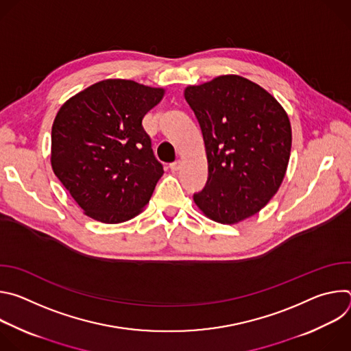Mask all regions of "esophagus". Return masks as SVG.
Instances as JSON below:
<instances>
[{"mask_svg": "<svg viewBox=\"0 0 351 351\" xmlns=\"http://www.w3.org/2000/svg\"><path fill=\"white\" fill-rule=\"evenodd\" d=\"M180 167H182V161H180V160H178V161L169 164V168H171L172 172H178V171L180 169Z\"/></svg>", "mask_w": 351, "mask_h": 351, "instance_id": "34e87169", "label": "esophagus"}]
</instances>
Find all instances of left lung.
I'll use <instances>...</instances> for the list:
<instances>
[{
    "instance_id": "left-lung-1",
    "label": "left lung",
    "mask_w": 351,
    "mask_h": 351,
    "mask_svg": "<svg viewBox=\"0 0 351 351\" xmlns=\"http://www.w3.org/2000/svg\"><path fill=\"white\" fill-rule=\"evenodd\" d=\"M184 98L202 128L208 161L195 206L223 225L256 215L286 175L291 149L286 111L265 88L239 75L187 86Z\"/></svg>"
}]
</instances>
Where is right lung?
Returning a JSON list of instances; mask_svg holds the SVG:
<instances>
[{"instance_id":"right-lung-1","label":"right lung","mask_w":351,"mask_h":351,"mask_svg":"<svg viewBox=\"0 0 351 351\" xmlns=\"http://www.w3.org/2000/svg\"><path fill=\"white\" fill-rule=\"evenodd\" d=\"M165 88L107 79L71 97L51 129V167L84 215L121 223L138 215L164 173L141 121Z\"/></svg>"}]
</instances>
